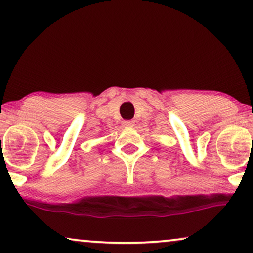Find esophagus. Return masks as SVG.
Masks as SVG:
<instances>
[{
	"mask_svg": "<svg viewBox=\"0 0 253 253\" xmlns=\"http://www.w3.org/2000/svg\"><path fill=\"white\" fill-rule=\"evenodd\" d=\"M123 126H134V121L132 120H126V121H123Z\"/></svg>",
	"mask_w": 253,
	"mask_h": 253,
	"instance_id": "34e87169",
	"label": "esophagus"
}]
</instances>
